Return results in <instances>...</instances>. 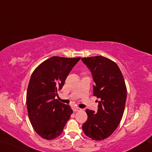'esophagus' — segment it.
I'll list each match as a JSON object with an SVG mask.
<instances>
[{"label": "esophagus", "mask_w": 152, "mask_h": 152, "mask_svg": "<svg viewBox=\"0 0 152 152\" xmlns=\"http://www.w3.org/2000/svg\"><path fill=\"white\" fill-rule=\"evenodd\" d=\"M80 110H81V109L77 107H73V111H79Z\"/></svg>", "instance_id": "esophagus-1"}]
</instances>
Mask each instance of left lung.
I'll use <instances>...</instances> for the list:
<instances>
[{
  "instance_id": "obj_1",
  "label": "left lung",
  "mask_w": 152,
  "mask_h": 152,
  "mask_svg": "<svg viewBox=\"0 0 152 152\" xmlns=\"http://www.w3.org/2000/svg\"><path fill=\"white\" fill-rule=\"evenodd\" d=\"M92 74L94 95L98 102L97 112L87 109V119L82 126L87 136L103 140L113 134L120 123L126 105L127 89L118 65L102 56L82 58Z\"/></svg>"
}]
</instances>
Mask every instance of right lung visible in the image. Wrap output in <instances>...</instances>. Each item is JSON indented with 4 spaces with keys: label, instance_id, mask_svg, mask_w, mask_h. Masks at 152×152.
<instances>
[{
    "label": "right lung",
    "instance_id": "1",
    "mask_svg": "<svg viewBox=\"0 0 152 152\" xmlns=\"http://www.w3.org/2000/svg\"><path fill=\"white\" fill-rule=\"evenodd\" d=\"M80 58L52 57L31 75L26 93L28 118L35 132L44 139L53 140L62 134L73 113L70 106L55 97Z\"/></svg>",
    "mask_w": 152,
    "mask_h": 152
}]
</instances>
